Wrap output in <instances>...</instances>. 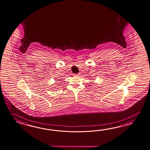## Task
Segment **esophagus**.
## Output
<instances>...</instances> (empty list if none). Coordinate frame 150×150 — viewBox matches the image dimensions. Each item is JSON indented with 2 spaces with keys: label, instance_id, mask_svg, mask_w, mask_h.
Masks as SVG:
<instances>
[{
  "label": "esophagus",
  "instance_id": "obj_1",
  "mask_svg": "<svg viewBox=\"0 0 150 150\" xmlns=\"http://www.w3.org/2000/svg\"><path fill=\"white\" fill-rule=\"evenodd\" d=\"M79 75H80V74H75V75H75V76H79Z\"/></svg>",
  "mask_w": 150,
  "mask_h": 150
}]
</instances>
